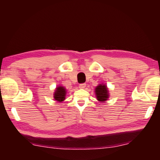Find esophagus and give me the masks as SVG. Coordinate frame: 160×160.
Masks as SVG:
<instances>
[{
    "mask_svg": "<svg viewBox=\"0 0 160 160\" xmlns=\"http://www.w3.org/2000/svg\"><path fill=\"white\" fill-rule=\"evenodd\" d=\"M86 87V84L85 83H82L79 84V88L81 89H83Z\"/></svg>",
    "mask_w": 160,
    "mask_h": 160,
    "instance_id": "obj_1",
    "label": "esophagus"
}]
</instances>
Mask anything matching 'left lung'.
I'll return each mask as SVG.
<instances>
[{"instance_id": "left-lung-1", "label": "left lung", "mask_w": 160, "mask_h": 160, "mask_svg": "<svg viewBox=\"0 0 160 160\" xmlns=\"http://www.w3.org/2000/svg\"><path fill=\"white\" fill-rule=\"evenodd\" d=\"M95 93L97 100L101 102L107 101L109 97L107 87L104 84H99L97 87L95 88Z\"/></svg>"}]
</instances>
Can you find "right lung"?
Here are the masks:
<instances>
[{"mask_svg": "<svg viewBox=\"0 0 160 160\" xmlns=\"http://www.w3.org/2000/svg\"><path fill=\"white\" fill-rule=\"evenodd\" d=\"M65 93H66V91L65 88L63 87H58L56 90L54 94V98L57 101H63L65 99Z\"/></svg>", "mask_w": 160, "mask_h": 160, "instance_id": "1", "label": "right lung"}]
</instances>
